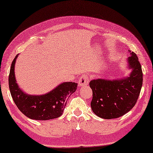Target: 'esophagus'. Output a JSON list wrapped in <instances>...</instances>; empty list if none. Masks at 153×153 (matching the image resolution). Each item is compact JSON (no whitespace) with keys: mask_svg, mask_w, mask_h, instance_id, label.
<instances>
[{"mask_svg":"<svg viewBox=\"0 0 153 153\" xmlns=\"http://www.w3.org/2000/svg\"><path fill=\"white\" fill-rule=\"evenodd\" d=\"M89 77L88 75H82L80 77V79H79V87H82V86H87L89 82Z\"/></svg>","mask_w":153,"mask_h":153,"instance_id":"esophagus-1","label":"esophagus"}]
</instances>
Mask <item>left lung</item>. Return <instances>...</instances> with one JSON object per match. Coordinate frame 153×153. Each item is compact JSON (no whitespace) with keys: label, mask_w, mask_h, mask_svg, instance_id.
<instances>
[{"label":"left lung","mask_w":153,"mask_h":153,"mask_svg":"<svg viewBox=\"0 0 153 153\" xmlns=\"http://www.w3.org/2000/svg\"><path fill=\"white\" fill-rule=\"evenodd\" d=\"M131 55L128 62L132 72L129 76L119 80L98 79L90 81L93 91L91 109L99 117H120L137 102L143 84V72L137 55L134 52Z\"/></svg>","instance_id":"obj_1"}]
</instances>
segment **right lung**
I'll use <instances>...</instances> for the list:
<instances>
[{
  "mask_svg": "<svg viewBox=\"0 0 153 153\" xmlns=\"http://www.w3.org/2000/svg\"><path fill=\"white\" fill-rule=\"evenodd\" d=\"M17 57L16 55L12 62L8 82L12 98L20 112L27 117L36 120H48L60 117L69 97L76 90L78 84L74 82H65L42 96L26 94L16 83L15 64Z\"/></svg>",
  "mask_w": 153,
  "mask_h": 153,
  "instance_id": "obj_1",
  "label": "right lung"
}]
</instances>
